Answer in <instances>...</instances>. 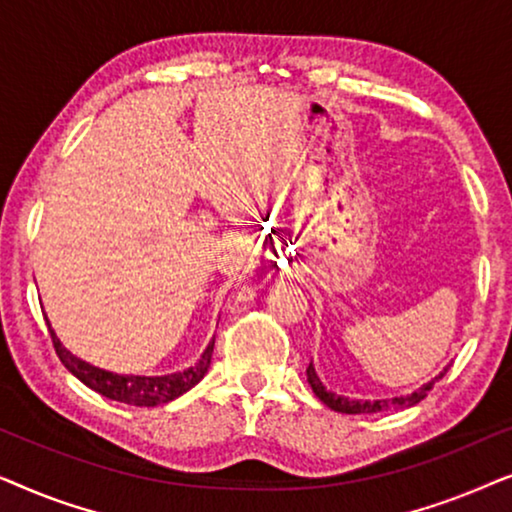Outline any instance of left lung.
<instances>
[{
	"instance_id": "obj_1",
	"label": "left lung",
	"mask_w": 512,
	"mask_h": 512,
	"mask_svg": "<svg viewBox=\"0 0 512 512\" xmlns=\"http://www.w3.org/2000/svg\"><path fill=\"white\" fill-rule=\"evenodd\" d=\"M445 366L440 373L433 377V380H429L426 384H422V387L412 391V394L408 396H394V398H380V401H354V398H347V396H340V394H333V391H328L324 387V382L319 380L317 370H314V366L310 363L307 366V382H310V387L314 394H317V398L324 405H328V408L335 410V412H345V415H361V412H382V410H403V408H412V405H417L422 398H426V394L433 389V384H436L440 377H443L447 373Z\"/></svg>"
}]
</instances>
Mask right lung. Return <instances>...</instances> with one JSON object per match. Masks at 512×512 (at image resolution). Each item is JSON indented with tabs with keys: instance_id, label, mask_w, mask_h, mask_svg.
Masks as SVG:
<instances>
[{
	"instance_id": "add662e5",
	"label": "right lung",
	"mask_w": 512,
	"mask_h": 512,
	"mask_svg": "<svg viewBox=\"0 0 512 512\" xmlns=\"http://www.w3.org/2000/svg\"><path fill=\"white\" fill-rule=\"evenodd\" d=\"M48 331H51L53 347L58 352L60 361L65 363V368L74 377L90 387L97 394L111 398V401L128 403V405H139V408H153V405L170 403L181 394H186L188 389H193L202 377L207 375L209 363H212V352H214V338L209 340L205 352L198 359V363L186 370H179V373L170 375H121L114 373V370L97 368L93 363L79 359V356L69 352V349L62 345L58 335H55L51 321L46 319Z\"/></svg>"
}]
</instances>
